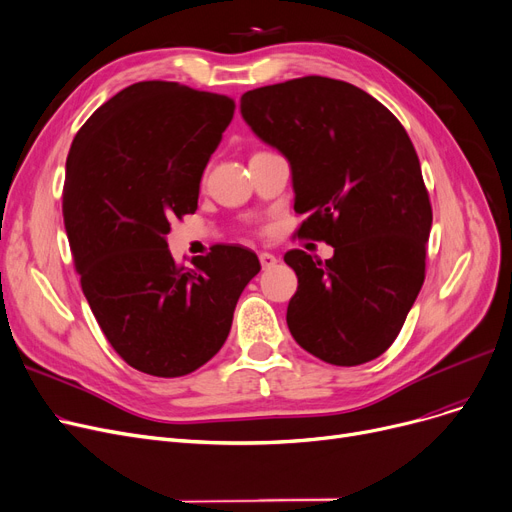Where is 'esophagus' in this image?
<instances>
[{"label": "esophagus", "mask_w": 512, "mask_h": 512, "mask_svg": "<svg viewBox=\"0 0 512 512\" xmlns=\"http://www.w3.org/2000/svg\"><path fill=\"white\" fill-rule=\"evenodd\" d=\"M259 261H261V268H263V270H270V268H274V265L278 263V257L272 255V253H268V251H261V253H259Z\"/></svg>", "instance_id": "1"}]
</instances>
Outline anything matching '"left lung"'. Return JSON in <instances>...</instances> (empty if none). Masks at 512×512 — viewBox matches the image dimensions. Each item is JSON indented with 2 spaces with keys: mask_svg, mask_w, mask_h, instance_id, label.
Listing matches in <instances>:
<instances>
[{
  "mask_svg": "<svg viewBox=\"0 0 512 512\" xmlns=\"http://www.w3.org/2000/svg\"><path fill=\"white\" fill-rule=\"evenodd\" d=\"M240 113L291 163L299 238L335 247L326 261L284 255L299 278L288 330L328 364L379 358L425 282L433 221L404 125L360 87L318 75L257 87Z\"/></svg>",
  "mask_w": 512,
  "mask_h": 512,
  "instance_id": "left-lung-1",
  "label": "left lung"
}]
</instances>
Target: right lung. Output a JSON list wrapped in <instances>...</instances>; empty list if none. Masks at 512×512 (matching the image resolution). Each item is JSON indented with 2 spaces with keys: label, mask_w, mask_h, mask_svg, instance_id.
<instances>
[{
  "label": "right lung",
  "mask_w": 512,
  "mask_h": 512,
  "mask_svg": "<svg viewBox=\"0 0 512 512\" xmlns=\"http://www.w3.org/2000/svg\"><path fill=\"white\" fill-rule=\"evenodd\" d=\"M234 100L140 81L83 123L66 159L62 215L83 295L108 343L140 372L175 379L226 343L234 307L261 270L253 251L217 244L194 268L167 249L169 221L198 207Z\"/></svg>",
  "instance_id": "obj_1"
}]
</instances>
